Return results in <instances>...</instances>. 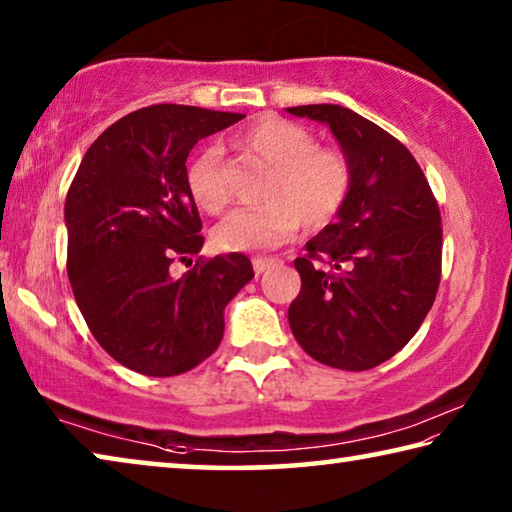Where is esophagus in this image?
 I'll return each instance as SVG.
<instances>
[{
    "instance_id": "obj_1",
    "label": "esophagus",
    "mask_w": 512,
    "mask_h": 512,
    "mask_svg": "<svg viewBox=\"0 0 512 512\" xmlns=\"http://www.w3.org/2000/svg\"><path fill=\"white\" fill-rule=\"evenodd\" d=\"M277 264H280V259L277 257H253V268L257 275H262L264 271H268V268Z\"/></svg>"
}]
</instances>
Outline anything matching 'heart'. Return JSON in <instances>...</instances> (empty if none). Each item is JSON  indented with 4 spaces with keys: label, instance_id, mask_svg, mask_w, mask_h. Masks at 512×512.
Wrapping results in <instances>:
<instances>
[{
    "label": "heart",
    "instance_id": "b5f03b06",
    "mask_svg": "<svg viewBox=\"0 0 512 512\" xmlns=\"http://www.w3.org/2000/svg\"><path fill=\"white\" fill-rule=\"evenodd\" d=\"M244 153L262 160L268 176L262 187L264 205L230 214L214 230V246L225 253L273 248L296 235L300 223L320 230L332 223L348 203L354 169L339 146L318 144L309 128L284 117H262L237 137ZM189 194L201 210L221 214L230 192L221 176V151L205 149L189 164Z\"/></svg>",
    "mask_w": 512,
    "mask_h": 512
}]
</instances>
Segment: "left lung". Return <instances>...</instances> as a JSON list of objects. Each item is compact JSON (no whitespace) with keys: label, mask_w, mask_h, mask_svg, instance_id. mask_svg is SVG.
Listing matches in <instances>:
<instances>
[{"label":"left lung","mask_w":512,"mask_h":512,"mask_svg":"<svg viewBox=\"0 0 512 512\" xmlns=\"http://www.w3.org/2000/svg\"><path fill=\"white\" fill-rule=\"evenodd\" d=\"M287 110L329 124L354 169L339 219L293 262L302 287L289 307L291 332L329 368L370 370L413 339L436 300L438 201L411 151L366 117L332 103Z\"/></svg>","instance_id":"obj_1"}]
</instances>
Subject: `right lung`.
Returning <instances> with one entry per match:
<instances>
[{"label":"right lung","instance_id":"right-lung-1","mask_svg":"<svg viewBox=\"0 0 512 512\" xmlns=\"http://www.w3.org/2000/svg\"><path fill=\"white\" fill-rule=\"evenodd\" d=\"M246 115L178 103L140 108L85 153L65 201L67 275L97 343L146 377L196 368L223 339V309L253 280L241 253L171 264L203 248L189 151ZM192 264V259H189Z\"/></svg>","mask_w":512,"mask_h":512}]
</instances>
